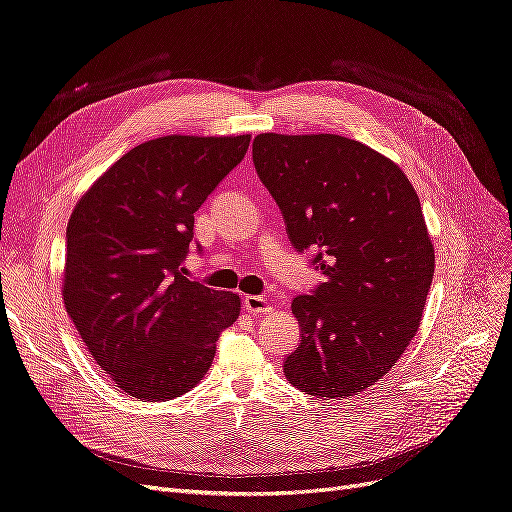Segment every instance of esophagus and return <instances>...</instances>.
I'll use <instances>...</instances> for the list:
<instances>
[{
    "label": "esophagus",
    "mask_w": 512,
    "mask_h": 512,
    "mask_svg": "<svg viewBox=\"0 0 512 512\" xmlns=\"http://www.w3.org/2000/svg\"><path fill=\"white\" fill-rule=\"evenodd\" d=\"M244 309L247 311H251V314H265V311H272V305H270V301L265 299V297H257V295H247L244 297Z\"/></svg>",
    "instance_id": "obj_1"
}]
</instances>
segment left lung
<instances>
[{
	"label": "left lung",
	"mask_w": 512,
	"mask_h": 512,
	"mask_svg": "<svg viewBox=\"0 0 512 512\" xmlns=\"http://www.w3.org/2000/svg\"><path fill=\"white\" fill-rule=\"evenodd\" d=\"M253 163L293 247L318 249L326 276L293 299L301 343L286 381L322 399L358 395L402 358L427 303L435 251L418 194L391 159L335 133H259Z\"/></svg>",
	"instance_id": "8db88e82"
}]
</instances>
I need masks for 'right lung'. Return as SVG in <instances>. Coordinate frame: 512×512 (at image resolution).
I'll use <instances>...</instances> for the list:
<instances>
[{
  "label": "right lung",
  "mask_w": 512,
  "mask_h": 512,
  "mask_svg": "<svg viewBox=\"0 0 512 512\" xmlns=\"http://www.w3.org/2000/svg\"><path fill=\"white\" fill-rule=\"evenodd\" d=\"M251 136H163L106 169L66 228L62 299L121 391L169 402L203 381L240 297L188 280L194 213L244 159Z\"/></svg>",
  "instance_id": "add662e5"
}]
</instances>
